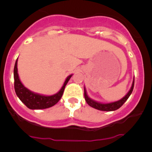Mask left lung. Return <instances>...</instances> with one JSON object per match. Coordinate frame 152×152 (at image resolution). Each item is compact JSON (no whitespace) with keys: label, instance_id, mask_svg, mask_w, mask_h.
Segmentation results:
<instances>
[{"label":"left lung","instance_id":"1","mask_svg":"<svg viewBox=\"0 0 152 152\" xmlns=\"http://www.w3.org/2000/svg\"><path fill=\"white\" fill-rule=\"evenodd\" d=\"M134 82H135V79H133V81H132V87L130 88L129 91L126 95L125 96H123L122 99H120L119 100L117 101L112 102V103H100V102L95 101V100H92L91 98H90L88 96V94H87V91H86L85 88H84V98H85V100L87 102L88 105L91 106L93 108L96 109V110H99L102 111H114L118 110L119 108L122 107L123 105V103L128 100V98L129 97V96L131 95L132 92L133 91L134 88Z\"/></svg>","mask_w":152,"mask_h":152}]
</instances>
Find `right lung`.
Wrapping results in <instances>:
<instances>
[{
    "instance_id": "obj_1",
    "label": "right lung",
    "mask_w": 152,
    "mask_h": 152,
    "mask_svg": "<svg viewBox=\"0 0 152 152\" xmlns=\"http://www.w3.org/2000/svg\"><path fill=\"white\" fill-rule=\"evenodd\" d=\"M72 75H69L66 78L63 84L62 88L59 91L56 93V94L51 96H45L39 94L32 92L29 89L24 87L23 84L21 83L20 77H19L18 72H17V59L14 65L13 70V77H14V89L17 96L23 103L31 110H41V109H46L54 106L55 104L59 101L62 96L63 93L65 86L68 80L72 77Z\"/></svg>"
}]
</instances>
